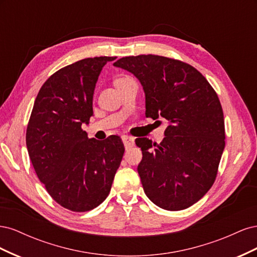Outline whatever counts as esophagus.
I'll return each instance as SVG.
<instances>
[{
	"instance_id": "obj_1",
	"label": "esophagus",
	"mask_w": 257,
	"mask_h": 257,
	"mask_svg": "<svg viewBox=\"0 0 257 257\" xmlns=\"http://www.w3.org/2000/svg\"><path fill=\"white\" fill-rule=\"evenodd\" d=\"M122 142H123L124 146H125L126 149H128V148L133 147V146L135 145L134 138L131 137V136H127V135H123V136H122Z\"/></svg>"
}]
</instances>
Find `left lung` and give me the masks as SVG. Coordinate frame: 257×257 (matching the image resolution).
<instances>
[{"mask_svg":"<svg viewBox=\"0 0 257 257\" xmlns=\"http://www.w3.org/2000/svg\"><path fill=\"white\" fill-rule=\"evenodd\" d=\"M113 65L141 81L146 116L168 121L160 145L135 141L143 151L137 172L146 195L170 211L189 208L212 186L225 147L219 97L196 68L181 61L141 54Z\"/></svg>","mask_w":257,"mask_h":257,"instance_id":"1","label":"left lung"}]
</instances>
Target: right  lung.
<instances>
[{
	"mask_svg": "<svg viewBox=\"0 0 257 257\" xmlns=\"http://www.w3.org/2000/svg\"><path fill=\"white\" fill-rule=\"evenodd\" d=\"M113 60L87 58L59 69L43 84L30 116L26 141L35 173L49 195L72 211L103 203L123 158L119 136L99 142L81 128L93 115L98 76Z\"/></svg>",
	"mask_w": 257,
	"mask_h": 257,
	"instance_id": "add662e5",
	"label": "right lung"
}]
</instances>
